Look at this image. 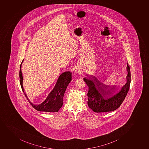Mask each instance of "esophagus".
<instances>
[{"label":"esophagus","mask_w":149,"mask_h":149,"mask_svg":"<svg viewBox=\"0 0 149 149\" xmlns=\"http://www.w3.org/2000/svg\"><path fill=\"white\" fill-rule=\"evenodd\" d=\"M77 73H80V71H78V70H77Z\"/></svg>","instance_id":"1"}]
</instances>
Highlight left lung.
<instances>
[{
    "label": "left lung",
    "instance_id": "8db88e82",
    "mask_svg": "<svg viewBox=\"0 0 149 149\" xmlns=\"http://www.w3.org/2000/svg\"><path fill=\"white\" fill-rule=\"evenodd\" d=\"M126 83L122 87L121 85H108L100 81L96 77H90L84 80L89 87L88 105L95 112H106L114 111L119 108L125 99L129 91L131 81L130 67L127 64ZM117 89L119 91L116 93Z\"/></svg>",
    "mask_w": 149,
    "mask_h": 149
}]
</instances>
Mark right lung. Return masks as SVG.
Returning <instances> with one entry per match:
<instances>
[{"label": "right lung", "mask_w": 149, "mask_h": 149, "mask_svg": "<svg viewBox=\"0 0 149 149\" xmlns=\"http://www.w3.org/2000/svg\"><path fill=\"white\" fill-rule=\"evenodd\" d=\"M24 62L22 60L20 66L19 70V81L22 91L30 104L35 109L39 111H45L48 112H57L63 105V99L64 95L68 85L72 80V72L67 71L62 73L59 75L55 86L52 91L48 94L45 100L42 103L35 105L28 99L24 92L23 86V76L22 72V65Z\"/></svg>", "instance_id": "right-lung-1"}]
</instances>
